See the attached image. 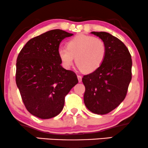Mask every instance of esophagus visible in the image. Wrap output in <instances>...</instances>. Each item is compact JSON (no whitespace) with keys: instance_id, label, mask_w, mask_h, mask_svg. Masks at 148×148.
<instances>
[{"instance_id":"obj_1","label":"esophagus","mask_w":148,"mask_h":148,"mask_svg":"<svg viewBox=\"0 0 148 148\" xmlns=\"http://www.w3.org/2000/svg\"><path fill=\"white\" fill-rule=\"evenodd\" d=\"M77 79H78V81H79V82H81L82 79V77L81 75H77Z\"/></svg>"}]
</instances>
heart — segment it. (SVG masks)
I'll return each mask as SVG.
<instances>
[{"label":"heart","instance_id":"1","mask_svg":"<svg viewBox=\"0 0 148 148\" xmlns=\"http://www.w3.org/2000/svg\"><path fill=\"white\" fill-rule=\"evenodd\" d=\"M105 42L99 38L79 34L69 40L66 47L58 49L64 66L70 69L75 62L83 72L90 73L102 64L106 56Z\"/></svg>","mask_w":148,"mask_h":148}]
</instances>
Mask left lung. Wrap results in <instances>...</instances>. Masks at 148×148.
<instances>
[{
  "label": "left lung",
  "mask_w": 148,
  "mask_h": 148,
  "mask_svg": "<svg viewBox=\"0 0 148 148\" xmlns=\"http://www.w3.org/2000/svg\"><path fill=\"white\" fill-rule=\"evenodd\" d=\"M105 42L106 56L95 71L84 75V101L95 114H105L116 108L125 99L132 79V58L126 46L107 32H92Z\"/></svg>",
  "instance_id": "obj_1"
}]
</instances>
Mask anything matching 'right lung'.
Listing matches in <instances>:
<instances>
[{
    "instance_id": "obj_1",
    "label": "right lung",
    "mask_w": 148,
    "mask_h": 148,
    "mask_svg": "<svg viewBox=\"0 0 148 148\" xmlns=\"http://www.w3.org/2000/svg\"><path fill=\"white\" fill-rule=\"evenodd\" d=\"M73 34L61 29L49 31L32 38L18 54L16 82L27 110L38 118L59 114L65 96L78 83L73 71L61 66L60 44Z\"/></svg>"
}]
</instances>
